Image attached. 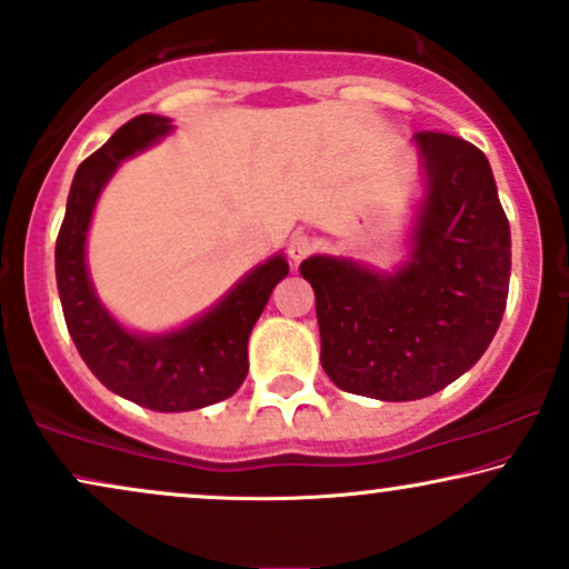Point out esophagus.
<instances>
[{
    "instance_id": "esophagus-1",
    "label": "esophagus",
    "mask_w": 569,
    "mask_h": 569,
    "mask_svg": "<svg viewBox=\"0 0 569 569\" xmlns=\"http://www.w3.org/2000/svg\"><path fill=\"white\" fill-rule=\"evenodd\" d=\"M287 252H290V261L298 266L308 256V252H311V240H308L306 234H292L290 244H287Z\"/></svg>"
}]
</instances>
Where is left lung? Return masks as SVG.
<instances>
[{"instance_id": "obj_1", "label": "left lung", "mask_w": 569, "mask_h": 569, "mask_svg": "<svg viewBox=\"0 0 569 569\" xmlns=\"http://www.w3.org/2000/svg\"><path fill=\"white\" fill-rule=\"evenodd\" d=\"M422 168L406 258L390 271L311 256L321 367L340 390L417 401L486 353L509 296L511 231L488 158L451 134L411 139Z\"/></svg>"}]
</instances>
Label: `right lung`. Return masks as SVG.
I'll return each mask as SVG.
<instances>
[{"label":"right lung","mask_w":569,"mask_h":569,"mask_svg":"<svg viewBox=\"0 0 569 569\" xmlns=\"http://www.w3.org/2000/svg\"><path fill=\"white\" fill-rule=\"evenodd\" d=\"M173 131L171 118L137 116L76 171L54 244V273L66 325L91 375L116 396L152 411H192L234 396L248 377V340L271 290L290 271L282 252L250 269L221 300L168 332H134L97 296L87 237L102 189L123 160Z\"/></svg>","instance_id":"obj_1"}]
</instances>
